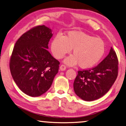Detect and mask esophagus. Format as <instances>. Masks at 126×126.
I'll return each instance as SVG.
<instances>
[{"mask_svg":"<svg viewBox=\"0 0 126 126\" xmlns=\"http://www.w3.org/2000/svg\"><path fill=\"white\" fill-rule=\"evenodd\" d=\"M65 69H66V66H65V65L62 64L61 66H60V69H61V71H65Z\"/></svg>","mask_w":126,"mask_h":126,"instance_id":"34e87169","label":"esophagus"}]
</instances>
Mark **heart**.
I'll list each match as a JSON object with an SVG mask.
<instances>
[{
  "label": "heart",
  "mask_w": 126,
  "mask_h": 126,
  "mask_svg": "<svg viewBox=\"0 0 126 126\" xmlns=\"http://www.w3.org/2000/svg\"><path fill=\"white\" fill-rule=\"evenodd\" d=\"M73 49V55L65 59V63L72 65L79 63L82 68L94 66L104 55V42L100 38L80 31H69L65 36L58 34L51 44V50L55 58L62 59Z\"/></svg>",
  "instance_id": "1"
}]
</instances>
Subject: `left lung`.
Listing matches in <instances>:
<instances>
[{"label": "left lung", "instance_id": "8db88e82", "mask_svg": "<svg viewBox=\"0 0 126 126\" xmlns=\"http://www.w3.org/2000/svg\"><path fill=\"white\" fill-rule=\"evenodd\" d=\"M118 73V60L111 47L109 54L96 66L78 71L73 83L76 94L85 101L104 95L114 83Z\"/></svg>", "mask_w": 126, "mask_h": 126}]
</instances>
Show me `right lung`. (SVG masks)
Masks as SVG:
<instances>
[{"mask_svg": "<svg viewBox=\"0 0 126 126\" xmlns=\"http://www.w3.org/2000/svg\"><path fill=\"white\" fill-rule=\"evenodd\" d=\"M53 33L45 25L37 26L20 37L12 53L9 68L21 90L30 96L46 93L58 72L59 62L47 49Z\"/></svg>", "mask_w": 126, "mask_h": 126, "instance_id": "1", "label": "right lung"}]
</instances>
